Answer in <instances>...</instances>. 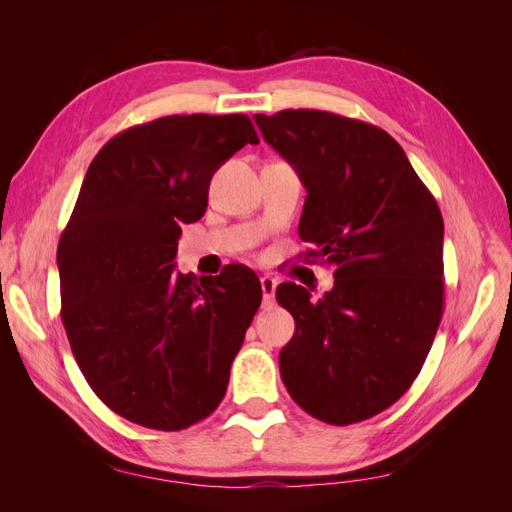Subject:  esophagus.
I'll return each instance as SVG.
<instances>
[{"label": "esophagus", "mask_w": 512, "mask_h": 512, "mask_svg": "<svg viewBox=\"0 0 512 512\" xmlns=\"http://www.w3.org/2000/svg\"><path fill=\"white\" fill-rule=\"evenodd\" d=\"M275 286H277V282L273 280L271 275H262V277H260L262 301H265V305H273V299H275Z\"/></svg>", "instance_id": "34e87169"}]
</instances>
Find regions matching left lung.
I'll return each instance as SVG.
<instances>
[{"mask_svg": "<svg viewBox=\"0 0 512 512\" xmlns=\"http://www.w3.org/2000/svg\"><path fill=\"white\" fill-rule=\"evenodd\" d=\"M254 119L307 190L305 256L335 267L318 301L292 282L275 290L294 318L282 380L318 421H365L410 389L440 327V207L395 138L371 123L312 108Z\"/></svg>", "mask_w": 512, "mask_h": 512, "instance_id": "1", "label": "left lung"}]
</instances>
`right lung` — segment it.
Returning a JSON list of instances; mask_svg holds the SVG:
<instances>
[{
	"label": "right lung",
	"mask_w": 512,
	"mask_h": 512,
	"mask_svg": "<svg viewBox=\"0 0 512 512\" xmlns=\"http://www.w3.org/2000/svg\"><path fill=\"white\" fill-rule=\"evenodd\" d=\"M258 134L247 115H168L113 136L89 164L59 239L61 322L85 380L128 421L179 431L226 395L262 301L252 269L173 273L181 226Z\"/></svg>",
	"instance_id": "obj_1"
}]
</instances>
